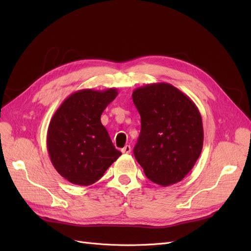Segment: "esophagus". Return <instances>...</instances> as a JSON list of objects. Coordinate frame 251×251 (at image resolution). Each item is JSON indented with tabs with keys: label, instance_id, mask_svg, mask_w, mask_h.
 <instances>
[{
	"label": "esophagus",
	"instance_id": "esophagus-1",
	"mask_svg": "<svg viewBox=\"0 0 251 251\" xmlns=\"http://www.w3.org/2000/svg\"><path fill=\"white\" fill-rule=\"evenodd\" d=\"M121 151L123 152V153H130V151H131V147L130 146H125L122 150H121Z\"/></svg>",
	"mask_w": 251,
	"mask_h": 251
}]
</instances>
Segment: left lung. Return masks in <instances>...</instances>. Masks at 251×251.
Returning <instances> with one entry per match:
<instances>
[{"label":"left lung","instance_id":"1","mask_svg":"<svg viewBox=\"0 0 251 251\" xmlns=\"http://www.w3.org/2000/svg\"><path fill=\"white\" fill-rule=\"evenodd\" d=\"M132 100L141 118L133 153L144 174L162 186L183 180L199 159L203 146L201 115L192 101L169 83L134 89Z\"/></svg>","mask_w":251,"mask_h":251}]
</instances>
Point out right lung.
I'll list each match as a JSON object with an SVG mask.
<instances>
[{"label":"right lung","mask_w":251,"mask_h":251,"mask_svg":"<svg viewBox=\"0 0 251 251\" xmlns=\"http://www.w3.org/2000/svg\"><path fill=\"white\" fill-rule=\"evenodd\" d=\"M117 96L116 88L75 91L50 119L47 134L50 162L75 185L94 184L122 154L100 122L102 112Z\"/></svg>","instance_id":"1"}]
</instances>
